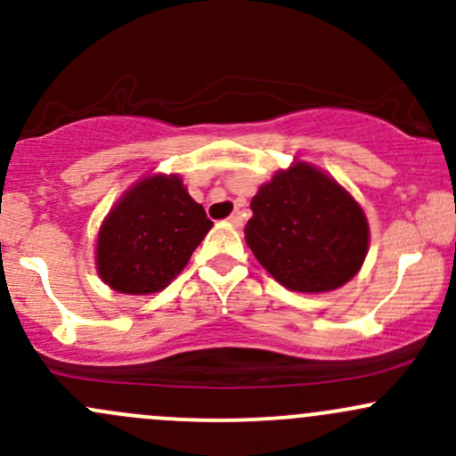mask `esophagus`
<instances>
[{
  "label": "esophagus",
  "instance_id": "34e87169",
  "mask_svg": "<svg viewBox=\"0 0 456 456\" xmlns=\"http://www.w3.org/2000/svg\"><path fill=\"white\" fill-rule=\"evenodd\" d=\"M227 223L233 224V227H242V214H240V211H233V214L227 218Z\"/></svg>",
  "mask_w": 456,
  "mask_h": 456
}]
</instances>
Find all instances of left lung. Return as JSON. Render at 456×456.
<instances>
[{
  "label": "left lung",
  "mask_w": 456,
  "mask_h": 456,
  "mask_svg": "<svg viewBox=\"0 0 456 456\" xmlns=\"http://www.w3.org/2000/svg\"><path fill=\"white\" fill-rule=\"evenodd\" d=\"M245 240L271 278L296 293H326L357 275L370 229L362 205L333 176L293 160L251 199Z\"/></svg>",
  "instance_id": "left-lung-1"
}]
</instances>
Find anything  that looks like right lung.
Listing matches in <instances>:
<instances>
[{
    "mask_svg": "<svg viewBox=\"0 0 456 456\" xmlns=\"http://www.w3.org/2000/svg\"><path fill=\"white\" fill-rule=\"evenodd\" d=\"M214 227L178 174H147L114 202L96 233V273L127 296L163 291Z\"/></svg>",
    "mask_w": 456,
    "mask_h": 456,
    "instance_id": "right-lung-1",
    "label": "right lung"
}]
</instances>
